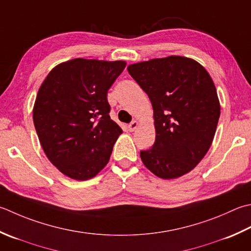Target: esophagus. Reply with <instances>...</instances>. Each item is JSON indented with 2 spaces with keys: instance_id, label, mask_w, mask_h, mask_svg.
Returning a JSON list of instances; mask_svg holds the SVG:
<instances>
[{
  "instance_id": "esophagus-1",
  "label": "esophagus",
  "mask_w": 251,
  "mask_h": 251,
  "mask_svg": "<svg viewBox=\"0 0 251 251\" xmlns=\"http://www.w3.org/2000/svg\"><path fill=\"white\" fill-rule=\"evenodd\" d=\"M138 125H139V123L137 122V121H134V122H131L130 124L128 125V129H129V131H134L137 127H138Z\"/></svg>"
}]
</instances>
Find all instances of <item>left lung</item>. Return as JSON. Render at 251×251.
<instances>
[{
    "label": "left lung",
    "mask_w": 251,
    "mask_h": 251,
    "mask_svg": "<svg viewBox=\"0 0 251 251\" xmlns=\"http://www.w3.org/2000/svg\"><path fill=\"white\" fill-rule=\"evenodd\" d=\"M127 70L153 107L155 141L140 151L142 163L163 179L187 174L207 154L217 130L221 106L212 78L197 61L179 55Z\"/></svg>",
    "instance_id": "left-lung-1"
}]
</instances>
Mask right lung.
<instances>
[{
    "mask_svg": "<svg viewBox=\"0 0 251 251\" xmlns=\"http://www.w3.org/2000/svg\"><path fill=\"white\" fill-rule=\"evenodd\" d=\"M125 61L74 58L58 64L39 88L32 116L44 153L70 178L87 180L110 160L123 130L106 95Z\"/></svg>",
    "mask_w": 251,
    "mask_h": 251,
    "instance_id": "right-lung-1",
    "label": "right lung"
}]
</instances>
